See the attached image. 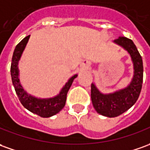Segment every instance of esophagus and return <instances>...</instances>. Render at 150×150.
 <instances>
[{"label": "esophagus", "mask_w": 150, "mask_h": 150, "mask_svg": "<svg viewBox=\"0 0 150 150\" xmlns=\"http://www.w3.org/2000/svg\"><path fill=\"white\" fill-rule=\"evenodd\" d=\"M90 65H91V64L89 61H86L83 63V67L85 69H88L90 68Z\"/></svg>", "instance_id": "esophagus-1"}]
</instances>
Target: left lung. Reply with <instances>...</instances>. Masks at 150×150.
Instances as JSON below:
<instances>
[{
  "label": "left lung",
  "instance_id": "left-lung-1",
  "mask_svg": "<svg viewBox=\"0 0 150 150\" xmlns=\"http://www.w3.org/2000/svg\"><path fill=\"white\" fill-rule=\"evenodd\" d=\"M114 42L122 45L131 54L134 64V77L127 88L112 94L103 95L91 83V96L95 109L99 113L108 117L121 115L132 107L138 100L143 82V62L136 45L131 39L120 37Z\"/></svg>",
  "mask_w": 150,
  "mask_h": 150
}]
</instances>
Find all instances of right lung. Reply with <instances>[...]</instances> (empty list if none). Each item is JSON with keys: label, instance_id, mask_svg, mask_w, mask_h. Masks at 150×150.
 <instances>
[{"label": "right lung", "instance_id": "right-lung-1", "mask_svg": "<svg viewBox=\"0 0 150 150\" xmlns=\"http://www.w3.org/2000/svg\"><path fill=\"white\" fill-rule=\"evenodd\" d=\"M30 38V35L24 38L21 42L16 45L14 49L12 61H11V67H10V73L12 82L15 89L16 94L18 96L21 104L27 109H28L33 113L38 114L42 117H49L56 114L64 107L67 94L69 91L70 86H72L73 80L77 77V75H74L69 80V81L65 84L64 88L62 89L60 93L57 96L50 98V99H37L35 97L29 96L25 92L23 89L22 86L19 83L18 79V63L21 54L25 48L28 41Z\"/></svg>", "mask_w": 150, "mask_h": 150}]
</instances>
